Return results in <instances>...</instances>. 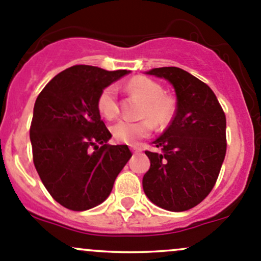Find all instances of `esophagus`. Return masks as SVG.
<instances>
[{"label":"esophagus","mask_w":261,"mask_h":261,"mask_svg":"<svg viewBox=\"0 0 261 261\" xmlns=\"http://www.w3.org/2000/svg\"><path fill=\"white\" fill-rule=\"evenodd\" d=\"M131 151L133 152H140L141 151V147L140 146H131Z\"/></svg>","instance_id":"obj_1"}]
</instances>
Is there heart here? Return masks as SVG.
<instances>
[{"instance_id": "obj_1", "label": "heart", "mask_w": 261, "mask_h": 261, "mask_svg": "<svg viewBox=\"0 0 261 261\" xmlns=\"http://www.w3.org/2000/svg\"><path fill=\"white\" fill-rule=\"evenodd\" d=\"M130 94L143 99L140 109V121L120 120L111 127L112 135L123 144L138 143L152 131V122L158 127H165L174 118L177 112V99L172 94L164 93V88L156 81L144 75H136L126 84ZM97 109L103 117L112 120L118 114L117 89L115 86H107L97 98Z\"/></svg>"}]
</instances>
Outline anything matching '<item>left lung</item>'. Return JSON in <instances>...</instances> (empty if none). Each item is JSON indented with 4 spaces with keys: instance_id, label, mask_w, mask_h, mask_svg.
I'll return each mask as SVG.
<instances>
[{
    "instance_id": "1",
    "label": "left lung",
    "mask_w": 261,
    "mask_h": 261,
    "mask_svg": "<svg viewBox=\"0 0 261 261\" xmlns=\"http://www.w3.org/2000/svg\"><path fill=\"white\" fill-rule=\"evenodd\" d=\"M177 94V112L162 136L146 150L150 169L143 178L147 198L173 212L201 203L215 187L226 155V116L213 91L177 67L154 68Z\"/></svg>"
}]
</instances>
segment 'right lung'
I'll return each instance as SVG.
<instances>
[{
  "mask_svg": "<svg viewBox=\"0 0 261 261\" xmlns=\"http://www.w3.org/2000/svg\"><path fill=\"white\" fill-rule=\"evenodd\" d=\"M127 73L74 65L55 75L36 98L30 126L34 165L65 208L86 211L102 203L133 155L127 145L107 144L112 135L97 109L102 89Z\"/></svg>",
  "mask_w": 261,
  "mask_h": 261,
  "instance_id": "right-lung-1",
  "label": "right lung"
}]
</instances>
